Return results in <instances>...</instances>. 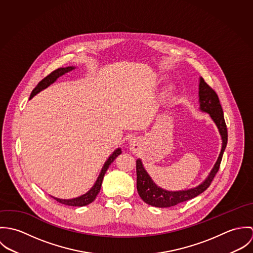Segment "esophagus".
Returning a JSON list of instances; mask_svg holds the SVG:
<instances>
[{
	"label": "esophagus",
	"instance_id": "34e87169",
	"mask_svg": "<svg viewBox=\"0 0 253 253\" xmlns=\"http://www.w3.org/2000/svg\"><path fill=\"white\" fill-rule=\"evenodd\" d=\"M137 144H138V140L135 137H132L129 139V145H130L131 149L135 150V146H137Z\"/></svg>",
	"mask_w": 253,
	"mask_h": 253
}]
</instances>
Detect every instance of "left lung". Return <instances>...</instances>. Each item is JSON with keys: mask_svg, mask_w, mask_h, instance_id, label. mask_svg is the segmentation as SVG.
<instances>
[{"mask_svg": "<svg viewBox=\"0 0 253 253\" xmlns=\"http://www.w3.org/2000/svg\"><path fill=\"white\" fill-rule=\"evenodd\" d=\"M199 102H200V110L202 112L208 113L211 116V120L216 125L218 131L222 139V147H221V151L216 163L213 166L212 169L211 170L209 176L203 183H201L197 187L187 189V190H180V191H169L159 187L153 181L151 176L149 175V173L147 172V170L145 169L142 161L138 159L136 161L137 192L145 203L152 207L169 208L199 196L210 187L217 171L219 170L223 153L225 151L227 141H228L227 126L224 120L223 110L221 107L216 92L205 82V80L202 77L200 78V84H199Z\"/></svg>", "mask_w": 253, "mask_h": 253, "instance_id": "obj_1", "label": "left lung"}]
</instances>
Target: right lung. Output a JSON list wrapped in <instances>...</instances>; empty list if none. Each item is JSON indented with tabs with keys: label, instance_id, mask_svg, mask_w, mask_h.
Here are the masks:
<instances>
[{
	"label": "right lung",
	"instance_id": "right-lung-1",
	"mask_svg": "<svg viewBox=\"0 0 253 253\" xmlns=\"http://www.w3.org/2000/svg\"><path fill=\"white\" fill-rule=\"evenodd\" d=\"M75 69V67L73 66H69V67H65V68H58L56 70H54L53 72L50 73L48 76H46L44 79H42L38 84H37L36 87L33 89L31 95H30V98L31 99L33 96H35L37 93H39L40 91H42V89L46 88L47 86H49L51 84H53L59 77L63 76L64 74L66 73L70 72ZM122 154V150L121 148H118L116 149L112 154L111 156L109 157L108 160L105 162L97 179L95 181L94 185L90 188L89 191H87L85 194L80 196V197H77V198H74V199H69V200H64V199H58V198H54L52 197L54 200H56L58 203L60 204H63V205H66V206H71V207H84V206H86V205H89L90 203H92L96 196L98 195V193L100 192V189H101V184H102V180H103V177L107 171V169H109V166L114 162V160L120 155Z\"/></svg>",
	"mask_w": 253,
	"mask_h": 253
}]
</instances>
